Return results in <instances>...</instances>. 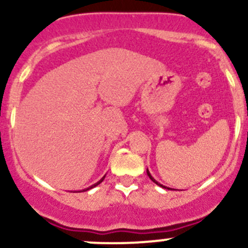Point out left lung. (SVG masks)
<instances>
[{"instance_id": "8db88e82", "label": "left lung", "mask_w": 248, "mask_h": 248, "mask_svg": "<svg viewBox=\"0 0 248 248\" xmlns=\"http://www.w3.org/2000/svg\"><path fill=\"white\" fill-rule=\"evenodd\" d=\"M147 175H149V177H150V179H151V180H152V181H154V182H155V184H157V185H158V186L163 187V188H167V189H170V188H168V187H164V186H163V185L158 184V182H157V181H156V180H155V179H154V177H152V176H151V174H150V172H149V170H147Z\"/></svg>"}]
</instances>
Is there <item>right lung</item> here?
I'll use <instances>...</instances> for the list:
<instances>
[{
  "mask_svg": "<svg viewBox=\"0 0 248 248\" xmlns=\"http://www.w3.org/2000/svg\"><path fill=\"white\" fill-rule=\"evenodd\" d=\"M103 179H104V177H103ZM103 179H102V180H101V181H99V182H97V184H96V185H93V186H92V187H94V186H97V185H99V184H101V182H102V181H103ZM92 187H90V188H92ZM87 189H89V188H87Z\"/></svg>",
  "mask_w": 248,
  "mask_h": 248,
  "instance_id": "obj_1",
  "label": "right lung"
}]
</instances>
